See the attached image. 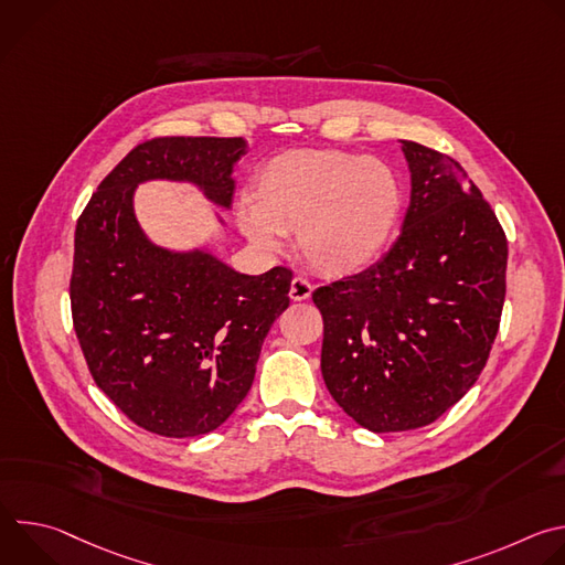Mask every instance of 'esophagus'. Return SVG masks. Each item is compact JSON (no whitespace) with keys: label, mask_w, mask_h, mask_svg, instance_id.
<instances>
[{"label":"esophagus","mask_w":565,"mask_h":565,"mask_svg":"<svg viewBox=\"0 0 565 565\" xmlns=\"http://www.w3.org/2000/svg\"><path fill=\"white\" fill-rule=\"evenodd\" d=\"M310 295H312L310 281H306L303 277H295V279L290 281V299H292V301H303V299H308Z\"/></svg>","instance_id":"obj_1"}]
</instances>
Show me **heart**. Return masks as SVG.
I'll return each instance as SVG.
<instances>
[{"mask_svg":"<svg viewBox=\"0 0 565 565\" xmlns=\"http://www.w3.org/2000/svg\"><path fill=\"white\" fill-rule=\"evenodd\" d=\"M250 201L236 210L241 232L268 253L297 232L301 257L327 277L369 268L399 214V188L382 160L340 149L275 156L255 177Z\"/></svg>","mask_w":565,"mask_h":565,"instance_id":"1","label":"heart"}]
</instances>
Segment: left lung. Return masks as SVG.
Instances as JSON below:
<instances>
[{"label": "left lung", "mask_w": 565, "mask_h": 565, "mask_svg": "<svg viewBox=\"0 0 565 565\" xmlns=\"http://www.w3.org/2000/svg\"><path fill=\"white\" fill-rule=\"evenodd\" d=\"M409 207L369 270L321 286V375L338 405L375 434L438 420L471 388L499 333L508 238L454 158L399 140Z\"/></svg>", "instance_id": "1"}]
</instances>
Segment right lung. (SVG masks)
<instances>
[{"mask_svg": "<svg viewBox=\"0 0 565 565\" xmlns=\"http://www.w3.org/2000/svg\"><path fill=\"white\" fill-rule=\"evenodd\" d=\"M244 138H153L98 185L75 225L71 310L96 384L138 427L192 438L221 427L253 386L292 273L244 275L210 248L156 246L134 212L140 183H190L230 210ZM218 225L223 221L216 216Z\"/></svg>", "mask_w": 565, "mask_h": 565, "instance_id": "1", "label": "right lung"}]
</instances>
